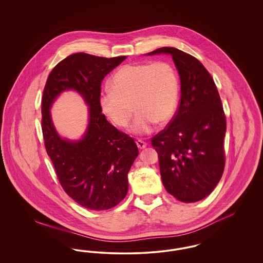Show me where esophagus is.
Returning <instances> with one entry per match:
<instances>
[{
    "label": "esophagus",
    "mask_w": 263,
    "mask_h": 263,
    "mask_svg": "<svg viewBox=\"0 0 263 263\" xmlns=\"http://www.w3.org/2000/svg\"><path fill=\"white\" fill-rule=\"evenodd\" d=\"M136 144H137L139 149H144V148L147 147V143L144 142V141H142V140H137V141H136Z\"/></svg>",
    "instance_id": "34e87169"
}]
</instances>
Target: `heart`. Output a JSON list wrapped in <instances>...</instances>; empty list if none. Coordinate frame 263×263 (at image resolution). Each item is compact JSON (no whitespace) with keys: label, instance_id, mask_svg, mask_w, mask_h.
Wrapping results in <instances>:
<instances>
[{"label":"heart","instance_id":"heart-1","mask_svg":"<svg viewBox=\"0 0 263 263\" xmlns=\"http://www.w3.org/2000/svg\"><path fill=\"white\" fill-rule=\"evenodd\" d=\"M110 88L100 92V108L115 125L126 127L137 115L130 131L149 134L156 123L163 125L174 116L179 99V79L175 67L165 61L127 64L109 81Z\"/></svg>","mask_w":263,"mask_h":263}]
</instances>
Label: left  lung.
<instances>
[{
  "mask_svg": "<svg viewBox=\"0 0 263 263\" xmlns=\"http://www.w3.org/2000/svg\"><path fill=\"white\" fill-rule=\"evenodd\" d=\"M170 54L180 79L181 97L175 116L152 138L159 155L165 190L191 203L208 196L225 168L226 116L212 77L195 57L174 47L147 55Z\"/></svg>",
  "mask_w": 263,
  "mask_h": 263,
  "instance_id": "left-lung-1",
  "label": "left lung"
}]
</instances>
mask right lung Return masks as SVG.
<instances>
[{
    "label": "right lung",
    "instance_id": "1",
    "mask_svg": "<svg viewBox=\"0 0 263 263\" xmlns=\"http://www.w3.org/2000/svg\"><path fill=\"white\" fill-rule=\"evenodd\" d=\"M125 59L72 54L53 68L43 90L41 128L45 149L65 192L90 210H107L124 199L127 175L139 154L134 139L106 120L99 101L102 80ZM69 89L78 91L90 106L87 130L78 141L60 138L50 118L52 102Z\"/></svg>",
    "mask_w": 263,
    "mask_h": 263
}]
</instances>
